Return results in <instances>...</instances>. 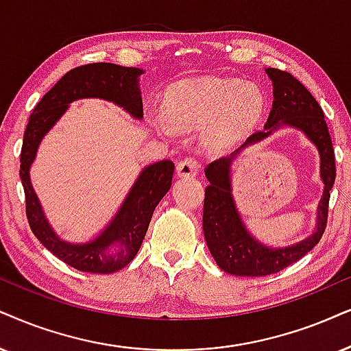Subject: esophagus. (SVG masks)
Masks as SVG:
<instances>
[{
    "label": "esophagus",
    "mask_w": 351,
    "mask_h": 351,
    "mask_svg": "<svg viewBox=\"0 0 351 351\" xmlns=\"http://www.w3.org/2000/svg\"><path fill=\"white\" fill-rule=\"evenodd\" d=\"M176 171H178L180 176H184V178H193L199 171V160L194 157H186L178 163Z\"/></svg>",
    "instance_id": "esophagus-1"
}]
</instances>
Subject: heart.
<instances>
[{
	"instance_id": "b5f03b06",
	"label": "heart",
	"mask_w": 351,
	"mask_h": 351,
	"mask_svg": "<svg viewBox=\"0 0 351 351\" xmlns=\"http://www.w3.org/2000/svg\"><path fill=\"white\" fill-rule=\"evenodd\" d=\"M263 108V97L256 88L239 81L201 79L180 88L168 104L167 114L193 126H206L215 119L207 131V144L212 150H223L250 130Z\"/></svg>"
}]
</instances>
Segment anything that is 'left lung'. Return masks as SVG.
I'll return each instance as SVG.
<instances>
[{"label": "left lung", "mask_w": 351, "mask_h": 351, "mask_svg": "<svg viewBox=\"0 0 351 351\" xmlns=\"http://www.w3.org/2000/svg\"><path fill=\"white\" fill-rule=\"evenodd\" d=\"M265 73L274 84V104L264 130L247 137L246 143L230 157L214 160L206 168V176L210 184L206 188L204 197V237L217 265L227 274L239 277H265L280 272L300 261L317 245L327 227L330 189L334 186L337 171L329 128L317 100L298 79L287 71L267 68ZM282 123L298 127L317 145L322 155V178L326 188L318 209L317 232L293 247L274 250L256 242L239 219L231 197L229 165L243 147L258 142Z\"/></svg>", "instance_id": "obj_1"}]
</instances>
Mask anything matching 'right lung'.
Returning <instances> with one entry per match:
<instances>
[{
    "label": "right lung",
    "instance_id": "obj_1",
    "mask_svg": "<svg viewBox=\"0 0 351 351\" xmlns=\"http://www.w3.org/2000/svg\"><path fill=\"white\" fill-rule=\"evenodd\" d=\"M143 69L124 68L112 63H90L68 71L35 105L24 132L21 149V180L25 194V215L38 241L71 267L90 274H113L134 259L147 233L150 219L171 186V160H162L144 168L128 194L112 223L99 238L86 245L61 241L43 215L30 184L32 165L42 137L66 112L71 101L99 97L123 106L132 117L143 118V99L139 81Z\"/></svg>",
    "mask_w": 351,
    "mask_h": 351
}]
</instances>
